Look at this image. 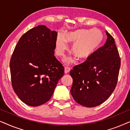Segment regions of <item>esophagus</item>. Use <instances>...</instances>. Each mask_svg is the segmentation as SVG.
<instances>
[{"instance_id": "obj_1", "label": "esophagus", "mask_w": 130, "mask_h": 130, "mask_svg": "<svg viewBox=\"0 0 130 130\" xmlns=\"http://www.w3.org/2000/svg\"><path fill=\"white\" fill-rule=\"evenodd\" d=\"M70 69L69 68V67H65V68H64V73H65V74L68 73L70 72Z\"/></svg>"}]
</instances>
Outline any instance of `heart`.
<instances>
[{
	"instance_id": "heart-1",
	"label": "heart",
	"mask_w": 130,
	"mask_h": 130,
	"mask_svg": "<svg viewBox=\"0 0 130 130\" xmlns=\"http://www.w3.org/2000/svg\"><path fill=\"white\" fill-rule=\"evenodd\" d=\"M103 39V33L97 28L80 29L67 32L64 34V36L61 34L57 35L55 50L57 56L63 57L68 49L67 42L73 43L71 47L73 54L80 60L87 59L99 48ZM66 61L69 63L70 60L67 59Z\"/></svg>"
}]
</instances>
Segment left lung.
Listing matches in <instances>:
<instances>
[{"mask_svg": "<svg viewBox=\"0 0 130 130\" xmlns=\"http://www.w3.org/2000/svg\"><path fill=\"white\" fill-rule=\"evenodd\" d=\"M106 42L93 55L70 70V93L76 102L86 107L98 106L108 99L118 80L121 59L112 37L106 31Z\"/></svg>", "mask_w": 130, "mask_h": 130, "instance_id": "8db88e82", "label": "left lung"}]
</instances>
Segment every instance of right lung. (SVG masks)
I'll use <instances>...</instances> for the list:
<instances>
[{
    "label": "right lung",
    "instance_id": "obj_1",
    "mask_svg": "<svg viewBox=\"0 0 130 130\" xmlns=\"http://www.w3.org/2000/svg\"><path fill=\"white\" fill-rule=\"evenodd\" d=\"M57 33L39 25L24 34L10 61L14 92L25 104L38 106L50 99L64 68L54 56Z\"/></svg>",
    "mask_w": 130,
    "mask_h": 130
}]
</instances>
